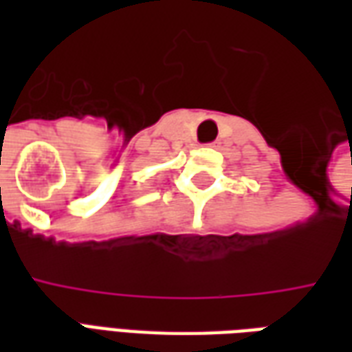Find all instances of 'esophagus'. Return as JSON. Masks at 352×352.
<instances>
[{
  "instance_id": "obj_1",
  "label": "esophagus",
  "mask_w": 352,
  "mask_h": 352,
  "mask_svg": "<svg viewBox=\"0 0 352 352\" xmlns=\"http://www.w3.org/2000/svg\"><path fill=\"white\" fill-rule=\"evenodd\" d=\"M207 146H211V148H219V143L214 141V143H209V145H207Z\"/></svg>"
}]
</instances>
